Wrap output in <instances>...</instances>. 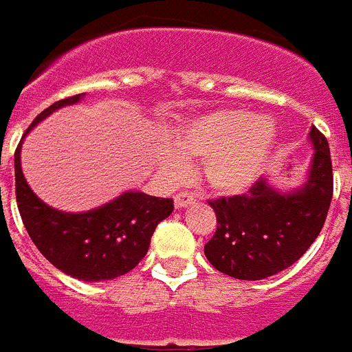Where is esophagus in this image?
Returning <instances> with one entry per match:
<instances>
[{"label":"esophagus","mask_w":352,"mask_h":352,"mask_svg":"<svg viewBox=\"0 0 352 352\" xmlns=\"http://www.w3.org/2000/svg\"><path fill=\"white\" fill-rule=\"evenodd\" d=\"M173 202H175V208H186L188 204L195 202V195L188 193V191H181L173 197Z\"/></svg>","instance_id":"1"}]
</instances>
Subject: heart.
<instances>
[{
	"label": "heart",
	"instance_id": "heart-1",
	"mask_svg": "<svg viewBox=\"0 0 352 352\" xmlns=\"http://www.w3.org/2000/svg\"><path fill=\"white\" fill-rule=\"evenodd\" d=\"M276 143V126L268 118L232 109L197 118L175 135L173 150L162 155L170 177L184 171V159H202L200 173L212 190L238 193L261 173Z\"/></svg>",
	"mask_w": 352,
	"mask_h": 352
}]
</instances>
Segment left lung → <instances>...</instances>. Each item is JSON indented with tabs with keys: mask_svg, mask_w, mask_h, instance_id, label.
Segmentation results:
<instances>
[{
	"mask_svg": "<svg viewBox=\"0 0 352 352\" xmlns=\"http://www.w3.org/2000/svg\"><path fill=\"white\" fill-rule=\"evenodd\" d=\"M308 182L290 195L258 179L241 195L209 200L217 231L204 252L221 274L259 281L292 267L320 234L333 199V164L326 135L313 126Z\"/></svg>",
	"mask_w": 352,
	"mask_h": 352,
	"instance_id": "left-lung-1",
	"label": "left lung"
}]
</instances>
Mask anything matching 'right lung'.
Returning a JSON list of instances; mask_svg holds the SVG:
<instances>
[{"instance_id":"1","label":"right lung","mask_w":352,"mask_h":352,"mask_svg":"<svg viewBox=\"0 0 352 352\" xmlns=\"http://www.w3.org/2000/svg\"><path fill=\"white\" fill-rule=\"evenodd\" d=\"M84 94L67 96L44 109L26 132ZM21 143L14 153L17 208L28 236L44 258L67 276L89 283L116 279L138 267L148 252L157 223L173 211V199L129 191L93 211H57L41 202L26 184L21 171Z\"/></svg>"}]
</instances>
